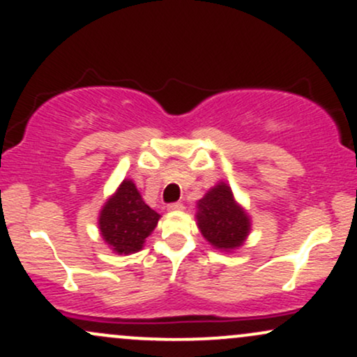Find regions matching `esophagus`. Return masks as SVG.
Returning a JSON list of instances; mask_svg holds the SVG:
<instances>
[{
    "instance_id": "1",
    "label": "esophagus",
    "mask_w": 357,
    "mask_h": 357,
    "mask_svg": "<svg viewBox=\"0 0 357 357\" xmlns=\"http://www.w3.org/2000/svg\"><path fill=\"white\" fill-rule=\"evenodd\" d=\"M183 208H184L183 203H179V202L167 204V210H169V211H179V210H183Z\"/></svg>"
}]
</instances>
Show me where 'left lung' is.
<instances>
[{
	"instance_id": "8db88e82",
	"label": "left lung",
	"mask_w": 357,
	"mask_h": 357,
	"mask_svg": "<svg viewBox=\"0 0 357 357\" xmlns=\"http://www.w3.org/2000/svg\"><path fill=\"white\" fill-rule=\"evenodd\" d=\"M198 227L203 236L216 248H236L248 235L250 221L233 199L225 183L206 192L198 203Z\"/></svg>"
}]
</instances>
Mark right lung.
Returning a JSON list of instances; mask_svg holds the SVG:
<instances>
[{
	"instance_id": "obj_1",
	"label": "right lung",
	"mask_w": 357,
	"mask_h": 357,
	"mask_svg": "<svg viewBox=\"0 0 357 357\" xmlns=\"http://www.w3.org/2000/svg\"><path fill=\"white\" fill-rule=\"evenodd\" d=\"M159 215L142 202L132 181H124L100 211L104 240L119 253H134L158 225Z\"/></svg>"
}]
</instances>
